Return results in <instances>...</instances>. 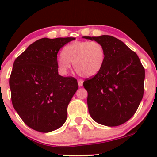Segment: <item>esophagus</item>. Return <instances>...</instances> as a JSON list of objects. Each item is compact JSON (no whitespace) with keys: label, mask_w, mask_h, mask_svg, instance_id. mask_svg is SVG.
I'll return each instance as SVG.
<instances>
[{"label":"esophagus","mask_w":157,"mask_h":157,"mask_svg":"<svg viewBox=\"0 0 157 157\" xmlns=\"http://www.w3.org/2000/svg\"><path fill=\"white\" fill-rule=\"evenodd\" d=\"M77 82H78L79 86H83V80H77Z\"/></svg>","instance_id":"1"}]
</instances>
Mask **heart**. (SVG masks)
<instances>
[{
	"label": "heart",
	"mask_w": 157,
	"mask_h": 157,
	"mask_svg": "<svg viewBox=\"0 0 157 157\" xmlns=\"http://www.w3.org/2000/svg\"><path fill=\"white\" fill-rule=\"evenodd\" d=\"M106 59V51L96 41H75L66 45L62 55L57 58L56 65L61 74H67L73 63L78 75L94 77L102 71Z\"/></svg>",
	"instance_id": "obj_1"
}]
</instances>
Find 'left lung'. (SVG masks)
I'll return each instance as SVG.
<instances>
[{"instance_id":"1","label":"left lung","mask_w":157,"mask_h":157,"mask_svg":"<svg viewBox=\"0 0 157 157\" xmlns=\"http://www.w3.org/2000/svg\"><path fill=\"white\" fill-rule=\"evenodd\" d=\"M83 38L100 42L106 51L102 71L83 82L89 113L102 125H121L134 115L141 102L145 70L137 54L119 39L107 35Z\"/></svg>"}]
</instances>
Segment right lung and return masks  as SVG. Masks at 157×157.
I'll return each mask as SVG.
<instances>
[{"instance_id": "add662e5", "label": "right lung", "mask_w": 157, "mask_h": 157, "mask_svg": "<svg viewBox=\"0 0 157 157\" xmlns=\"http://www.w3.org/2000/svg\"><path fill=\"white\" fill-rule=\"evenodd\" d=\"M74 39L42 38L14 61L9 81L13 105L25 124L35 131L51 132L66 121L67 105L78 83L74 77L58 74L57 55Z\"/></svg>"}]
</instances>
